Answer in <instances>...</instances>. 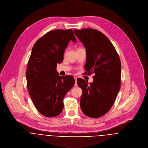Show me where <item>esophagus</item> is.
<instances>
[{"mask_svg": "<svg viewBox=\"0 0 148 148\" xmlns=\"http://www.w3.org/2000/svg\"><path fill=\"white\" fill-rule=\"evenodd\" d=\"M74 79H75V84H74V86H78V84H77V77H74Z\"/></svg>", "mask_w": 148, "mask_h": 148, "instance_id": "1", "label": "esophagus"}]
</instances>
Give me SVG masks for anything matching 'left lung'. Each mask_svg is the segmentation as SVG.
Here are the masks:
<instances>
[{
  "label": "left lung",
  "mask_w": 148,
  "mask_h": 148,
  "mask_svg": "<svg viewBox=\"0 0 148 148\" xmlns=\"http://www.w3.org/2000/svg\"><path fill=\"white\" fill-rule=\"evenodd\" d=\"M86 51L85 74H94L93 81L77 78L82 90L80 106L84 114L93 118L105 115L113 106L121 88V63L110 40L93 29L74 30Z\"/></svg>",
  "instance_id": "8db88e82"
}]
</instances>
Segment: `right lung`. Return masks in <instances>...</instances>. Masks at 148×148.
<instances>
[{
	"label": "right lung",
	"mask_w": 148,
	"mask_h": 148,
	"mask_svg": "<svg viewBox=\"0 0 148 148\" xmlns=\"http://www.w3.org/2000/svg\"><path fill=\"white\" fill-rule=\"evenodd\" d=\"M71 40L77 42L72 29L48 32L35 42L27 63L29 93L37 111L47 117L62 112L63 98L75 84L72 75L60 76L56 71L57 63L62 62Z\"/></svg>",
	"instance_id": "add662e5"
}]
</instances>
